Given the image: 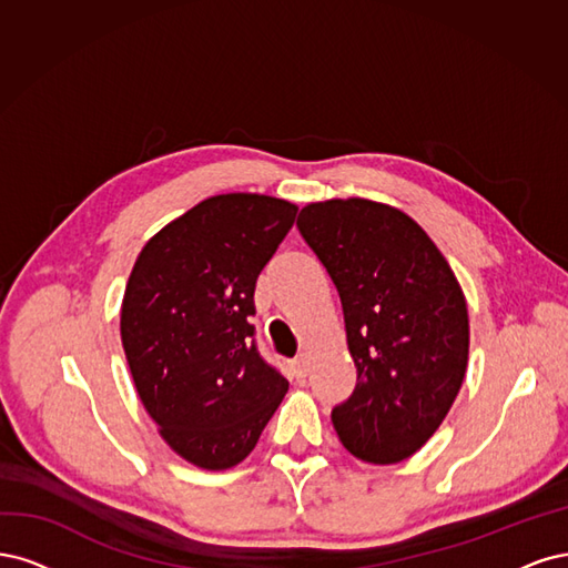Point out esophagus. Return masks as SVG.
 <instances>
[{"instance_id": "1", "label": "esophagus", "mask_w": 568, "mask_h": 568, "mask_svg": "<svg viewBox=\"0 0 568 568\" xmlns=\"http://www.w3.org/2000/svg\"><path fill=\"white\" fill-rule=\"evenodd\" d=\"M290 371H292V377L295 379H304L306 375H308V363H306V358H295V361H290Z\"/></svg>"}]
</instances>
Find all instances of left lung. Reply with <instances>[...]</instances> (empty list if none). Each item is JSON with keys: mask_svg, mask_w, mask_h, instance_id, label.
<instances>
[{"mask_svg": "<svg viewBox=\"0 0 568 568\" xmlns=\"http://www.w3.org/2000/svg\"><path fill=\"white\" fill-rule=\"evenodd\" d=\"M297 229L333 278L356 387L333 408L342 446L396 465L423 448L463 387L469 318L463 287L408 214L373 200L302 207Z\"/></svg>", "mask_w": 568, "mask_h": 568, "instance_id": "left-lung-1", "label": "left lung"}]
</instances>
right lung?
Instances as JSON below:
<instances>
[{"label":"right lung","instance_id":"obj_1","mask_svg":"<svg viewBox=\"0 0 568 568\" xmlns=\"http://www.w3.org/2000/svg\"><path fill=\"white\" fill-rule=\"evenodd\" d=\"M297 205L212 195L158 231L126 281L120 335L143 408L184 460L229 469L257 446L287 379L254 344V285Z\"/></svg>","mask_w":568,"mask_h":568}]
</instances>
